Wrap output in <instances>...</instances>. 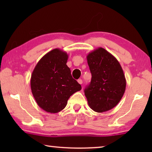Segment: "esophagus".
I'll return each mask as SVG.
<instances>
[{
	"mask_svg": "<svg viewBox=\"0 0 152 152\" xmlns=\"http://www.w3.org/2000/svg\"><path fill=\"white\" fill-rule=\"evenodd\" d=\"M78 83H79L80 84H82V79H78Z\"/></svg>",
	"mask_w": 152,
	"mask_h": 152,
	"instance_id": "obj_1",
	"label": "esophagus"
}]
</instances>
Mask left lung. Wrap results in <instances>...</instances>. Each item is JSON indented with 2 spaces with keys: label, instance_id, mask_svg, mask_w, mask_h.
<instances>
[{
  "label": "left lung",
  "instance_id": "obj_1",
  "mask_svg": "<svg viewBox=\"0 0 152 152\" xmlns=\"http://www.w3.org/2000/svg\"><path fill=\"white\" fill-rule=\"evenodd\" d=\"M91 82L84 89L91 109L103 113L114 108L124 94L126 80L118 60L109 51L99 48L87 56Z\"/></svg>",
  "mask_w": 152,
  "mask_h": 152
}]
</instances>
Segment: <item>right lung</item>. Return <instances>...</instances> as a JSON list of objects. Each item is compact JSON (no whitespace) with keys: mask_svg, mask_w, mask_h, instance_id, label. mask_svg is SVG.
<instances>
[{"mask_svg":"<svg viewBox=\"0 0 152 152\" xmlns=\"http://www.w3.org/2000/svg\"><path fill=\"white\" fill-rule=\"evenodd\" d=\"M68 58L66 51L53 49L40 59L32 72L33 97L38 106L48 113L61 111L71 95L82 88L66 65Z\"/></svg>","mask_w":152,"mask_h":152,"instance_id":"1","label":"right lung"}]
</instances>
